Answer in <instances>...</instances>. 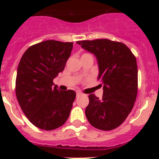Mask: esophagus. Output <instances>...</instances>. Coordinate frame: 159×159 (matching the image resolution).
Instances as JSON below:
<instances>
[{
  "mask_svg": "<svg viewBox=\"0 0 159 159\" xmlns=\"http://www.w3.org/2000/svg\"><path fill=\"white\" fill-rule=\"evenodd\" d=\"M80 95H82V93H81V92H76V97L80 96Z\"/></svg>",
  "mask_w": 159,
  "mask_h": 159,
  "instance_id": "34e87169",
  "label": "esophagus"
}]
</instances>
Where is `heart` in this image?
Returning a JSON list of instances; mask_svg holds the SVG:
<instances>
[{"label": "heart", "instance_id": "obj_1", "mask_svg": "<svg viewBox=\"0 0 159 159\" xmlns=\"http://www.w3.org/2000/svg\"><path fill=\"white\" fill-rule=\"evenodd\" d=\"M84 55H88V53H84V54L83 55V56H84Z\"/></svg>", "mask_w": 159, "mask_h": 159}]
</instances>
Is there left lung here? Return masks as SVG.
<instances>
[{"mask_svg":"<svg viewBox=\"0 0 159 159\" xmlns=\"http://www.w3.org/2000/svg\"><path fill=\"white\" fill-rule=\"evenodd\" d=\"M96 57L98 80L103 89L102 99L89 95L85 115L92 126L99 130L116 129L127 119L138 93L136 58L124 43L107 39L77 41Z\"/></svg>","mask_w":159,"mask_h":159,"instance_id":"1","label":"left lung"}]
</instances>
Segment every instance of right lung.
Returning <instances> with one entry per match:
<instances>
[{"mask_svg":"<svg viewBox=\"0 0 159 159\" xmlns=\"http://www.w3.org/2000/svg\"><path fill=\"white\" fill-rule=\"evenodd\" d=\"M72 48V42L45 40L29 47L20 60L16 99L25 116L38 128L54 130L69 117L75 92L52 85L55 77L64 71Z\"/></svg>","mask_w":159,"mask_h":159,"instance_id":"right-lung-1","label":"right lung"}]
</instances>
